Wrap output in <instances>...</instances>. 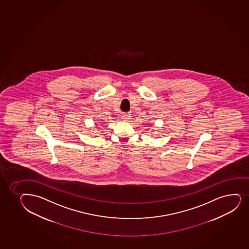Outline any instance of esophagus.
Returning a JSON list of instances; mask_svg holds the SVG:
<instances>
[{
  "instance_id": "34e87169",
  "label": "esophagus",
  "mask_w": 249,
  "mask_h": 249,
  "mask_svg": "<svg viewBox=\"0 0 249 249\" xmlns=\"http://www.w3.org/2000/svg\"><path fill=\"white\" fill-rule=\"evenodd\" d=\"M121 118H122V120H124V121H127V120H129L130 119V114H128V113H124L122 115H121Z\"/></svg>"
}]
</instances>
